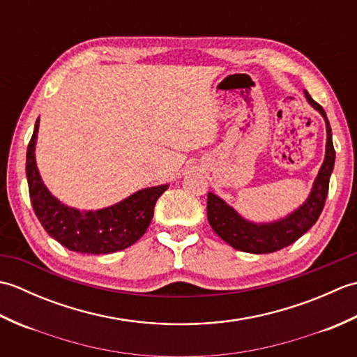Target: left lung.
<instances>
[{
    "label": "left lung",
    "mask_w": 357,
    "mask_h": 357,
    "mask_svg": "<svg viewBox=\"0 0 357 357\" xmlns=\"http://www.w3.org/2000/svg\"><path fill=\"white\" fill-rule=\"evenodd\" d=\"M304 95L308 104L321 113L325 121V130H327L324 162L317 172L307 199L291 213L279 218L276 221L255 222L239 215L236 210L213 192H208L207 195V219L210 227L219 238L224 239L233 248L241 250V252L262 255L288 247L312 229L322 213L324 204L328 195L330 176L333 169H335L336 153L335 147H333L331 127L325 110L308 95V92H304Z\"/></svg>",
    "instance_id": "1"
}]
</instances>
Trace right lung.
<instances>
[{"label": "right lung", "mask_w": 357, "mask_h": 357, "mask_svg": "<svg viewBox=\"0 0 357 357\" xmlns=\"http://www.w3.org/2000/svg\"><path fill=\"white\" fill-rule=\"evenodd\" d=\"M38 128L40 118L27 147L26 174L35 215L49 236L70 252L87 255L115 253L133 245L147 231L155 204L169 184L141 188L123 201L98 210L67 206L50 193L36 167Z\"/></svg>", "instance_id": "add662e5"}]
</instances>
